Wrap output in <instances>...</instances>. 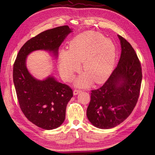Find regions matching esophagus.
<instances>
[{"instance_id": "obj_1", "label": "esophagus", "mask_w": 155, "mask_h": 155, "mask_svg": "<svg viewBox=\"0 0 155 155\" xmlns=\"http://www.w3.org/2000/svg\"><path fill=\"white\" fill-rule=\"evenodd\" d=\"M80 92H81L80 90H78V89H75L74 91H73V94H74L75 95H76L78 94Z\"/></svg>"}]
</instances>
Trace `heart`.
<instances>
[{
  "instance_id": "b5f03b06",
  "label": "heart",
  "mask_w": 155,
  "mask_h": 155,
  "mask_svg": "<svg viewBox=\"0 0 155 155\" xmlns=\"http://www.w3.org/2000/svg\"><path fill=\"white\" fill-rule=\"evenodd\" d=\"M116 58V46L112 40L98 32L86 31L71 39L70 50H61L60 70L64 79L69 80L84 61L85 73L76 79L75 85L84 86L89 78L94 83L101 84L111 74Z\"/></svg>"
}]
</instances>
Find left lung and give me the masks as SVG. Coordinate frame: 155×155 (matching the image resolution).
Masks as SVG:
<instances>
[{
    "label": "left lung",
    "mask_w": 155,
    "mask_h": 155,
    "mask_svg": "<svg viewBox=\"0 0 155 155\" xmlns=\"http://www.w3.org/2000/svg\"><path fill=\"white\" fill-rule=\"evenodd\" d=\"M117 36L121 46L117 66L101 87L91 91L87 109L88 119L99 129L114 127L125 120L135 107L140 92V61L130 43Z\"/></svg>",
    "instance_id": "left-lung-1"
}]
</instances>
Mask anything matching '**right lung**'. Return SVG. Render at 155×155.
<instances>
[{"label": "right lung", "mask_w": 155, "mask_h": 155, "mask_svg": "<svg viewBox=\"0 0 155 155\" xmlns=\"http://www.w3.org/2000/svg\"><path fill=\"white\" fill-rule=\"evenodd\" d=\"M71 32L68 26H63L41 32L22 46L14 64L13 81L20 108L30 122L46 130L63 124L73 91L52 76L43 80L32 77L26 67V58L40 50L52 52L57 57L60 46Z\"/></svg>", "instance_id": "add662e5"}]
</instances>
